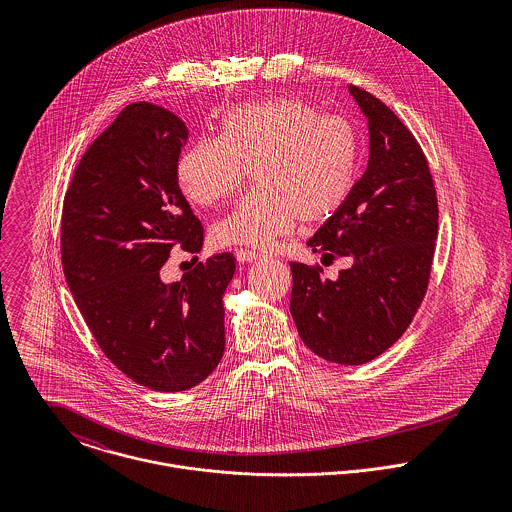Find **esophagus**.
<instances>
[{"label":"esophagus","instance_id":"obj_1","mask_svg":"<svg viewBox=\"0 0 512 512\" xmlns=\"http://www.w3.org/2000/svg\"><path fill=\"white\" fill-rule=\"evenodd\" d=\"M236 258H238V262H256V260H260L262 258V254L260 252H256V250H248V248H240V250H236Z\"/></svg>","mask_w":512,"mask_h":512}]
</instances>
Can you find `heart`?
I'll return each mask as SVG.
<instances>
[{
  "label": "heart",
  "mask_w": 512,
  "mask_h": 512,
  "mask_svg": "<svg viewBox=\"0 0 512 512\" xmlns=\"http://www.w3.org/2000/svg\"><path fill=\"white\" fill-rule=\"evenodd\" d=\"M355 128L297 98L238 106L222 116L220 138H201L177 161L185 197L201 207L230 199L248 177L256 187L213 226L217 244L270 246L295 220L333 219L359 179Z\"/></svg>",
  "instance_id": "heart-1"
}]
</instances>
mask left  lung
I'll list each match as a JSON object with an SVG mask.
<instances>
[{"instance_id":"left-lung-1","label":"left lung","mask_w":512,"mask_h":512,"mask_svg":"<svg viewBox=\"0 0 512 512\" xmlns=\"http://www.w3.org/2000/svg\"><path fill=\"white\" fill-rule=\"evenodd\" d=\"M368 118L370 155L347 205L307 246L323 260L349 256L335 282L319 264L292 262L290 311L301 341L321 359L365 365L410 327L428 292L438 238V195L428 159L404 122L351 84Z\"/></svg>"}]
</instances>
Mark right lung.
<instances>
[{
  "label": "right lung",
  "mask_w": 512,
  "mask_h": 512,
  "mask_svg": "<svg viewBox=\"0 0 512 512\" xmlns=\"http://www.w3.org/2000/svg\"><path fill=\"white\" fill-rule=\"evenodd\" d=\"M187 140L173 112L126 106L80 157L61 219L63 272L92 337L118 370L157 392L189 390L219 365L222 295L236 270L222 252L179 282L159 278L175 246L203 248V224L177 181Z\"/></svg>",
  "instance_id": "add662e5"
}]
</instances>
